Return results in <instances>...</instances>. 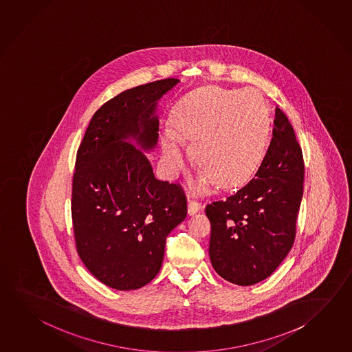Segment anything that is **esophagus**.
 I'll return each mask as SVG.
<instances>
[{
	"mask_svg": "<svg viewBox=\"0 0 352 352\" xmlns=\"http://www.w3.org/2000/svg\"><path fill=\"white\" fill-rule=\"evenodd\" d=\"M199 210H200V204L194 201V200L188 201V214L189 215H195L197 212H199Z\"/></svg>",
	"mask_w": 352,
	"mask_h": 352,
	"instance_id": "esophagus-1",
	"label": "esophagus"
}]
</instances>
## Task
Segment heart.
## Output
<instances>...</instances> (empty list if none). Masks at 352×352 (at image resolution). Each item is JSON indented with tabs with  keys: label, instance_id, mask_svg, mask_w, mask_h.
<instances>
[{
	"label": "heart",
	"instance_id": "b5f03b06",
	"mask_svg": "<svg viewBox=\"0 0 352 352\" xmlns=\"http://www.w3.org/2000/svg\"><path fill=\"white\" fill-rule=\"evenodd\" d=\"M271 124L270 107L258 91L204 87L175 109L172 130L162 133V152L167 167L175 169L183 161L179 142L189 143L195 166L214 184L234 188L258 169Z\"/></svg>",
	"mask_w": 352,
	"mask_h": 352
}]
</instances>
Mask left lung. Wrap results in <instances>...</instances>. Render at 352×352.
I'll use <instances>...</instances> for the list:
<instances>
[{
	"instance_id": "8db88e82",
	"label": "left lung",
	"mask_w": 352,
	"mask_h": 352,
	"mask_svg": "<svg viewBox=\"0 0 352 352\" xmlns=\"http://www.w3.org/2000/svg\"><path fill=\"white\" fill-rule=\"evenodd\" d=\"M302 182V148L277 107L273 137L254 178L205 209L211 223L210 261L219 276L252 285L277 270L294 243Z\"/></svg>"
}]
</instances>
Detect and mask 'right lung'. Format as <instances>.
I'll return each instance as SVG.
<instances>
[{
  "mask_svg": "<svg viewBox=\"0 0 352 352\" xmlns=\"http://www.w3.org/2000/svg\"><path fill=\"white\" fill-rule=\"evenodd\" d=\"M163 79L133 87L94 113L76 153L72 217L76 251L101 283L138 289L158 274L168 234L186 216L179 184L155 179L143 149L158 140L157 101L178 84Z\"/></svg>",
  "mask_w": 352,
  "mask_h": 352,
  "instance_id": "obj_1",
  "label": "right lung"
}]
</instances>
